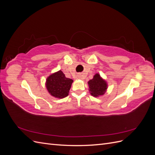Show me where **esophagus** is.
Segmentation results:
<instances>
[{"label":"esophagus","mask_w":155,"mask_h":155,"mask_svg":"<svg viewBox=\"0 0 155 155\" xmlns=\"http://www.w3.org/2000/svg\"><path fill=\"white\" fill-rule=\"evenodd\" d=\"M78 78H79V79H82V76H78Z\"/></svg>","instance_id":"esophagus-1"}]
</instances>
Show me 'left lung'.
Returning <instances> with one entry per match:
<instances>
[{
  "label": "left lung",
  "instance_id": "obj_1",
  "mask_svg": "<svg viewBox=\"0 0 155 155\" xmlns=\"http://www.w3.org/2000/svg\"><path fill=\"white\" fill-rule=\"evenodd\" d=\"M88 85L91 94L96 97L104 95L108 88L107 82L98 73L88 81Z\"/></svg>",
  "mask_w": 155,
  "mask_h": 155
}]
</instances>
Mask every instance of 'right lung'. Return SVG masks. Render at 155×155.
<instances>
[{"label":"right lung","mask_w":155,"mask_h":155,"mask_svg":"<svg viewBox=\"0 0 155 155\" xmlns=\"http://www.w3.org/2000/svg\"><path fill=\"white\" fill-rule=\"evenodd\" d=\"M73 81L72 79L65 77L64 73L60 70L48 76L45 85L51 96L61 99L68 95Z\"/></svg>","instance_id":"1"}]
</instances>
